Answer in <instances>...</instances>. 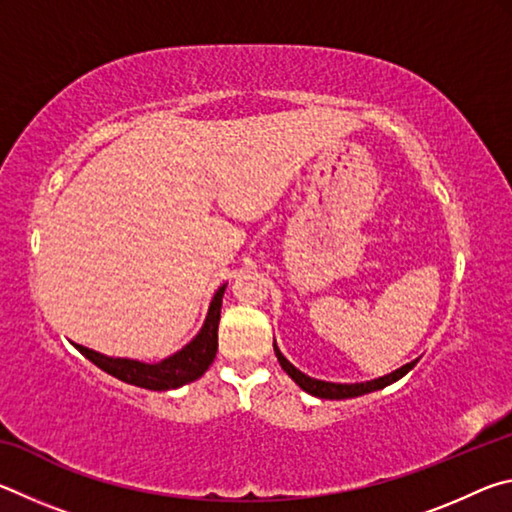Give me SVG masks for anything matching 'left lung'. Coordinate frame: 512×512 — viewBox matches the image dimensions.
<instances>
[{"mask_svg": "<svg viewBox=\"0 0 512 512\" xmlns=\"http://www.w3.org/2000/svg\"><path fill=\"white\" fill-rule=\"evenodd\" d=\"M273 350H275V357L277 361H280L282 370L287 372V375L296 381V384L302 388V391L314 395V397H320V400H350V397H359V395H366V393H375V391H381V388L391 386L393 381L402 379L406 372L413 370L415 363H418L420 359H413L406 363V366L397 368L393 372H388V375L384 377H377V379H370V381H357V384H336V381H323V379H314L305 375V372L298 370L293 363L284 357V354L280 352V348H277V343L273 341Z\"/></svg>", "mask_w": 512, "mask_h": 512, "instance_id": "left-lung-1", "label": "left lung"}]
</instances>
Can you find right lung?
Returning <instances> with one entry per match:
<instances>
[{"instance_id": "add662e5", "label": "right lung", "mask_w": 512, "mask_h": 512, "mask_svg": "<svg viewBox=\"0 0 512 512\" xmlns=\"http://www.w3.org/2000/svg\"><path fill=\"white\" fill-rule=\"evenodd\" d=\"M225 287H228V284H221V287L216 289L210 302V309H207L205 323L198 329L194 339L158 363H146L126 357H108V354L85 348V345H72L85 359H90L94 366H99L103 372L126 381V384L146 388V391H173V388L192 384V381L205 375V370L212 366V361L216 357V348H219L221 302Z\"/></svg>"}]
</instances>
